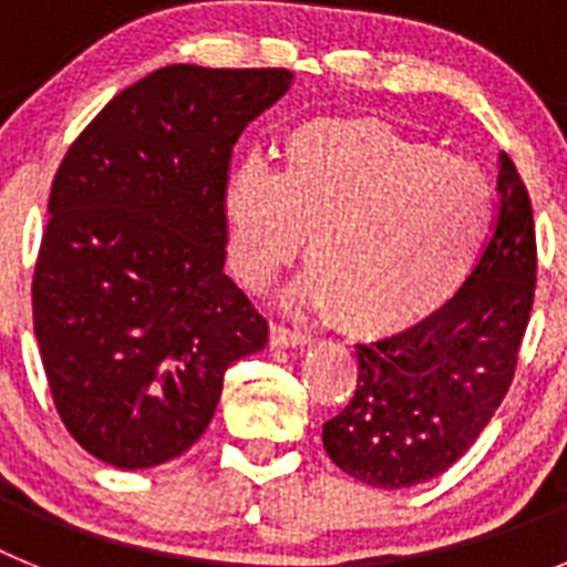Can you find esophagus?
Masks as SVG:
<instances>
[{"label":"esophagus","instance_id":"obj_1","mask_svg":"<svg viewBox=\"0 0 567 567\" xmlns=\"http://www.w3.org/2000/svg\"><path fill=\"white\" fill-rule=\"evenodd\" d=\"M269 343H272L275 349H298V346L309 343V334L298 332V329H287V327H280V323H275V327L269 329Z\"/></svg>","mask_w":567,"mask_h":567}]
</instances>
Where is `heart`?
I'll use <instances>...</instances> for the list:
<instances>
[{
	"instance_id": "b5f03b06",
	"label": "heart",
	"mask_w": 567,
	"mask_h": 567,
	"mask_svg": "<svg viewBox=\"0 0 567 567\" xmlns=\"http://www.w3.org/2000/svg\"><path fill=\"white\" fill-rule=\"evenodd\" d=\"M229 264L267 289L309 235L292 298L360 338H392L465 287L494 224V189L471 164L369 118H312L284 167L249 162L224 184Z\"/></svg>"
}]
</instances>
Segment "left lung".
I'll use <instances>...</instances> for the list:
<instances>
[{"instance_id":"8db88e82","label":"left lung","mask_w":567,"mask_h":567,"mask_svg":"<svg viewBox=\"0 0 567 567\" xmlns=\"http://www.w3.org/2000/svg\"><path fill=\"white\" fill-rule=\"evenodd\" d=\"M499 213L465 287L409 332L358 343V389L323 423V449L372 488H412L452 468L499 409L537 284L528 189L505 153Z\"/></svg>"}]
</instances>
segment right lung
<instances>
[{
	"label": "right lung",
	"instance_id": "obj_1",
	"mask_svg": "<svg viewBox=\"0 0 567 567\" xmlns=\"http://www.w3.org/2000/svg\"><path fill=\"white\" fill-rule=\"evenodd\" d=\"M292 87L280 68L167 64L64 155L33 275V332L64 429L124 471L182 457L224 372L269 323L224 272L229 155Z\"/></svg>",
	"mask_w": 567,
	"mask_h": 567
}]
</instances>
